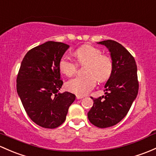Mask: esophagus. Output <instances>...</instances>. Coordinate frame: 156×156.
Listing matches in <instances>:
<instances>
[{
  "label": "esophagus",
  "mask_w": 156,
  "mask_h": 156,
  "mask_svg": "<svg viewBox=\"0 0 156 156\" xmlns=\"http://www.w3.org/2000/svg\"><path fill=\"white\" fill-rule=\"evenodd\" d=\"M83 96H79V95H77L76 96L77 99H83Z\"/></svg>",
  "instance_id": "esophagus-1"
}]
</instances>
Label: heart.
<instances>
[{"label":"heart","instance_id":"1","mask_svg":"<svg viewBox=\"0 0 156 156\" xmlns=\"http://www.w3.org/2000/svg\"><path fill=\"white\" fill-rule=\"evenodd\" d=\"M77 61L85 65L84 75H78L66 83V88L78 95H86L99 82H105L111 76L114 63L111 57L102 55L99 48L91 45H83L74 52ZM59 69L67 77L76 73L78 64L68 57H63L59 62Z\"/></svg>","mask_w":156,"mask_h":156}]
</instances>
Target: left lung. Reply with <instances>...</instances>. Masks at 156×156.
<instances>
[{
  "mask_svg": "<svg viewBox=\"0 0 156 156\" xmlns=\"http://www.w3.org/2000/svg\"><path fill=\"white\" fill-rule=\"evenodd\" d=\"M105 45L114 63L111 76L105 85V96L93 100L87 113L90 122L99 128H108L120 122L129 112L138 93L137 65L134 57L116 41L98 42Z\"/></svg>",
  "mask_w": 156,
  "mask_h": 156,
  "instance_id": "left-lung-1",
  "label": "left lung"
}]
</instances>
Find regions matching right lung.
<instances>
[{"label": "right lung", "instance_id": "add662e5", "mask_svg": "<svg viewBox=\"0 0 156 156\" xmlns=\"http://www.w3.org/2000/svg\"><path fill=\"white\" fill-rule=\"evenodd\" d=\"M69 45L48 41L30 49L21 63L16 80L18 95L33 122L45 129L64 122L75 96L59 93L63 85L59 62Z\"/></svg>", "mask_w": 156, "mask_h": 156}]
</instances>
